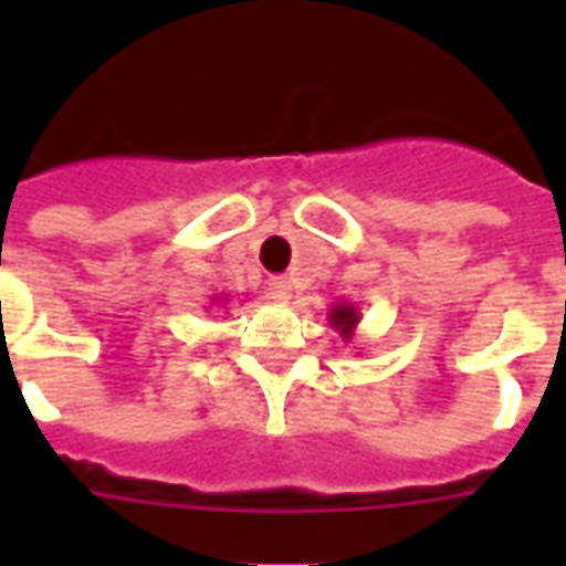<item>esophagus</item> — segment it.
Masks as SVG:
<instances>
[{
    "instance_id": "esophagus-1",
    "label": "esophagus",
    "mask_w": 566,
    "mask_h": 566,
    "mask_svg": "<svg viewBox=\"0 0 566 566\" xmlns=\"http://www.w3.org/2000/svg\"><path fill=\"white\" fill-rule=\"evenodd\" d=\"M266 291H270V296H273L275 302H291L293 284H291V279L275 275V279H270V282H266Z\"/></svg>"
}]
</instances>
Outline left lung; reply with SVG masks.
Segmentation results:
<instances>
[{"mask_svg":"<svg viewBox=\"0 0 566 566\" xmlns=\"http://www.w3.org/2000/svg\"><path fill=\"white\" fill-rule=\"evenodd\" d=\"M358 323H361V311L355 308L353 302H335V305L328 308V326L344 337V344L353 340Z\"/></svg>","mask_w":566,"mask_h":566,"instance_id":"8db88e82","label":"left lung"}]
</instances>
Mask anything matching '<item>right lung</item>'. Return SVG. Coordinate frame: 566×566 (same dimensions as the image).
<instances>
[{
	"instance_id": "1",
	"label": "right lung",
	"mask_w": 566,
	"mask_h": 566,
	"mask_svg": "<svg viewBox=\"0 0 566 566\" xmlns=\"http://www.w3.org/2000/svg\"><path fill=\"white\" fill-rule=\"evenodd\" d=\"M213 305H217V308H220V302H229V300H226V296H222V300H220V296H213Z\"/></svg>"
}]
</instances>
